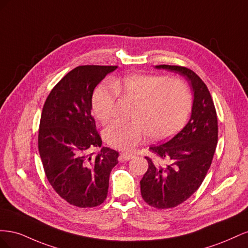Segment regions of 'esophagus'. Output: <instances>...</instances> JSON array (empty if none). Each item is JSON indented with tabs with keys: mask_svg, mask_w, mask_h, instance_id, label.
<instances>
[{
	"mask_svg": "<svg viewBox=\"0 0 248 248\" xmlns=\"http://www.w3.org/2000/svg\"><path fill=\"white\" fill-rule=\"evenodd\" d=\"M134 157V155L132 154H128V153H121L120 154V158H121V160H125V161H128L130 159H132Z\"/></svg>",
	"mask_w": 248,
	"mask_h": 248,
	"instance_id": "esophagus-1",
	"label": "esophagus"
}]
</instances>
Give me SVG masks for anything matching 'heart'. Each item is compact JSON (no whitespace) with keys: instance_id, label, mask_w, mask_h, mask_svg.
Returning a JSON list of instances; mask_svg holds the SVG:
<instances>
[{"instance_id":"obj_1","label":"heart","mask_w":248,"mask_h":248,"mask_svg":"<svg viewBox=\"0 0 248 248\" xmlns=\"http://www.w3.org/2000/svg\"><path fill=\"white\" fill-rule=\"evenodd\" d=\"M118 95L136 103L133 123H112L103 131L109 146L131 151L149 137L166 140L182 128L191 109V95L179 78L153 74H130L96 89L92 100L95 117L106 123L114 115Z\"/></svg>"}]
</instances>
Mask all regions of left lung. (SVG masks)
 I'll return each instance as SVG.
<instances>
[{"instance_id": "8db88e82", "label": "left lung", "mask_w": 248, "mask_h": 248, "mask_svg": "<svg viewBox=\"0 0 248 248\" xmlns=\"http://www.w3.org/2000/svg\"><path fill=\"white\" fill-rule=\"evenodd\" d=\"M155 67L184 77L193 92L188 123L167 142L149 148L156 160L145 157L149 168L140 180L141 197L151 207L168 209L189 199L204 181L216 149L218 125L211 94L198 74L182 66Z\"/></svg>"}]
</instances>
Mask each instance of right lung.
<instances>
[{"label":"right lung","mask_w":248,"mask_h":248,"mask_svg":"<svg viewBox=\"0 0 248 248\" xmlns=\"http://www.w3.org/2000/svg\"><path fill=\"white\" fill-rule=\"evenodd\" d=\"M118 66H78L51 90L43 106L38 149L48 182L70 205L92 208L107 199L119 153L102 147L92 116L94 89Z\"/></svg>","instance_id":"right-lung-1"}]
</instances>
